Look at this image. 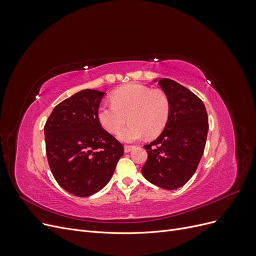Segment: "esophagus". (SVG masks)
Returning a JSON list of instances; mask_svg holds the SVG:
<instances>
[{
    "mask_svg": "<svg viewBox=\"0 0 256 256\" xmlns=\"http://www.w3.org/2000/svg\"><path fill=\"white\" fill-rule=\"evenodd\" d=\"M134 148V145H125V147H124V150H125V152H129L130 150H132Z\"/></svg>",
    "mask_w": 256,
    "mask_h": 256,
    "instance_id": "34e87169",
    "label": "esophagus"
}]
</instances>
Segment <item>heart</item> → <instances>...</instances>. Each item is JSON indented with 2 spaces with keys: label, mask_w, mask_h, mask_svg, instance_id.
<instances>
[{
  "label": "heart",
  "mask_w": 256,
  "mask_h": 256,
  "mask_svg": "<svg viewBox=\"0 0 256 256\" xmlns=\"http://www.w3.org/2000/svg\"><path fill=\"white\" fill-rule=\"evenodd\" d=\"M111 102L99 106L97 118L110 134L118 132L128 118L130 122L118 132L122 141H136L145 134L157 136L168 122L170 99L159 88L136 83L124 85L112 92Z\"/></svg>",
  "instance_id": "obj_1"
}]
</instances>
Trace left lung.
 <instances>
[{
	"mask_svg": "<svg viewBox=\"0 0 256 256\" xmlns=\"http://www.w3.org/2000/svg\"><path fill=\"white\" fill-rule=\"evenodd\" d=\"M158 84L170 99V118L162 134L144 145L148 157L142 168L147 180L166 190L182 187L196 173L208 132L206 108L196 94L171 79Z\"/></svg>",
	"mask_w": 256,
	"mask_h": 256,
	"instance_id": "1",
	"label": "left lung"
}]
</instances>
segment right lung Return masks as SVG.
<instances>
[{
	"mask_svg": "<svg viewBox=\"0 0 256 256\" xmlns=\"http://www.w3.org/2000/svg\"><path fill=\"white\" fill-rule=\"evenodd\" d=\"M104 92L83 90L54 108L44 125L46 152L58 184L76 196H90L109 182L122 144L97 118Z\"/></svg>",
	"mask_w": 256,
	"mask_h": 256,
	"instance_id": "right-lung-1",
	"label": "right lung"
}]
</instances>
